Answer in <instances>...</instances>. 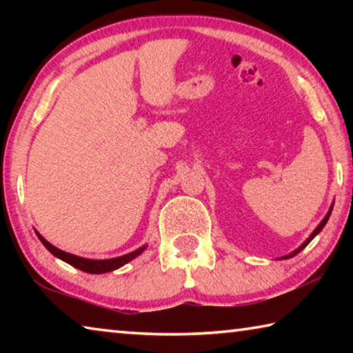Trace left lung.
Instances as JSON below:
<instances>
[{
  "mask_svg": "<svg viewBox=\"0 0 353 353\" xmlns=\"http://www.w3.org/2000/svg\"><path fill=\"white\" fill-rule=\"evenodd\" d=\"M332 208H333V204H332V207H330V210H328V213L325 214V216H324V219H322L321 221V223H319V225L318 227H316V229L313 230V234L312 235H310L308 238H307V240L305 241H303L302 244H301V246H299L296 250H292V252L291 254H288V255H285V256H282V260H285V259H291V256H294V255H297L299 252H301V250L302 249H305L307 246H308V243L310 241H312L313 240V238L316 236V235H318L319 234V232L322 230V229H324V225L327 224V221H328V218H330V214H332Z\"/></svg>",
  "mask_w": 353,
  "mask_h": 353,
  "instance_id": "8db88e82",
  "label": "left lung"
}]
</instances>
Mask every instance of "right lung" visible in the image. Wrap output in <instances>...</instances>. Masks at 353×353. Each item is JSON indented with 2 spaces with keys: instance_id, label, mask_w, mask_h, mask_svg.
Segmentation results:
<instances>
[{
  "instance_id": "add662e5",
  "label": "right lung",
  "mask_w": 353,
  "mask_h": 353,
  "mask_svg": "<svg viewBox=\"0 0 353 353\" xmlns=\"http://www.w3.org/2000/svg\"><path fill=\"white\" fill-rule=\"evenodd\" d=\"M39 236V240L41 241V244L50 250V252L57 256V259L63 260L65 263H68V265L77 268V270H81L83 272H88V274H104V272H110V271H115L118 268H121L123 265H126L130 260H134L135 256H139L143 250L146 249V246H141L134 252H129L126 255H121V256H115V259H107V260H90V259H82V256H77L73 254H68V252H63V250L57 249L56 246H52L51 243H48L43 236H41L39 232H35Z\"/></svg>"
}]
</instances>
